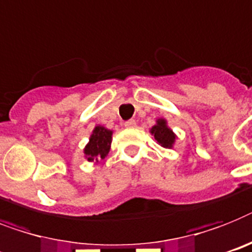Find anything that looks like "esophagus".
<instances>
[{"instance_id":"1","label":"esophagus","mask_w":252,"mask_h":252,"mask_svg":"<svg viewBox=\"0 0 252 252\" xmlns=\"http://www.w3.org/2000/svg\"><path fill=\"white\" fill-rule=\"evenodd\" d=\"M125 126H126L127 128L136 127V121H135V120H130V121H126V122H125Z\"/></svg>"}]
</instances>
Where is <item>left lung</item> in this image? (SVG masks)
<instances>
[{"mask_svg": "<svg viewBox=\"0 0 252 252\" xmlns=\"http://www.w3.org/2000/svg\"><path fill=\"white\" fill-rule=\"evenodd\" d=\"M151 132L155 135L156 140L165 148H171L174 141H175V135L166 126L165 120H158L157 125L152 127Z\"/></svg>", "mask_w": 252, "mask_h": 252, "instance_id": "obj_1", "label": "left lung"}]
</instances>
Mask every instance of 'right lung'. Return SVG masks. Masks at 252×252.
<instances>
[{"label": "right lung", "mask_w": 252, "mask_h": 252, "mask_svg": "<svg viewBox=\"0 0 252 252\" xmlns=\"http://www.w3.org/2000/svg\"><path fill=\"white\" fill-rule=\"evenodd\" d=\"M112 143V131L96 126L91 135L90 141L85 148V155L87 161H94L97 158H104L108 155Z\"/></svg>", "instance_id": "obj_1"}]
</instances>
